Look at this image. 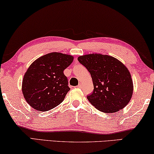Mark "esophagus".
I'll use <instances>...</instances> for the list:
<instances>
[{"label":"esophagus","mask_w":154,"mask_h":154,"mask_svg":"<svg viewBox=\"0 0 154 154\" xmlns=\"http://www.w3.org/2000/svg\"><path fill=\"white\" fill-rule=\"evenodd\" d=\"M82 84L81 83H79V84H78V86H77V88H82Z\"/></svg>","instance_id":"obj_1"}]
</instances>
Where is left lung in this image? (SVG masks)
Wrapping results in <instances>:
<instances>
[{
  "instance_id": "obj_1",
  "label": "left lung",
  "mask_w": 154,
  "mask_h": 154,
  "mask_svg": "<svg viewBox=\"0 0 154 154\" xmlns=\"http://www.w3.org/2000/svg\"><path fill=\"white\" fill-rule=\"evenodd\" d=\"M91 75L94 89L87 99L96 109L106 113L125 108L132 97L134 85L127 68L118 59L101 54L78 57Z\"/></svg>"
}]
</instances>
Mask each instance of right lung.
<instances>
[{
    "instance_id": "1",
    "label": "right lung",
    "mask_w": 154,
    "mask_h": 154,
    "mask_svg": "<svg viewBox=\"0 0 154 154\" xmlns=\"http://www.w3.org/2000/svg\"><path fill=\"white\" fill-rule=\"evenodd\" d=\"M72 61L71 55L51 52L31 64L23 77L22 91L33 109L47 111L63 102L70 89L63 70Z\"/></svg>"
}]
</instances>
